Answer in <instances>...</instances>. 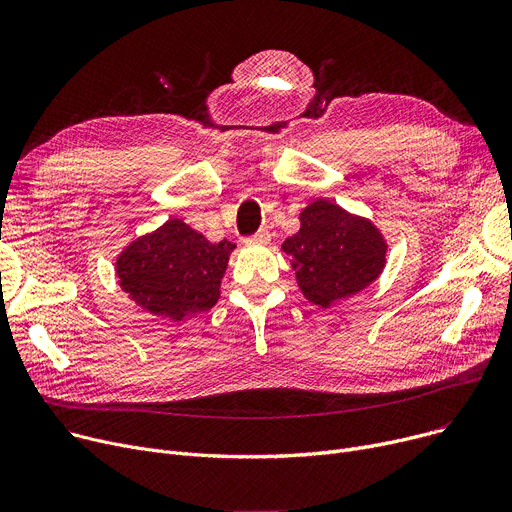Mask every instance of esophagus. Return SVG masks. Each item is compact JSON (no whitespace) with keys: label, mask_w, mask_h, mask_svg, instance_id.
Instances as JSON below:
<instances>
[{"label":"esophagus","mask_w":512,"mask_h":512,"mask_svg":"<svg viewBox=\"0 0 512 512\" xmlns=\"http://www.w3.org/2000/svg\"><path fill=\"white\" fill-rule=\"evenodd\" d=\"M270 238H272L270 230L261 228L255 234H251L249 238H245V242H247V245H267V242H270Z\"/></svg>","instance_id":"obj_1"}]
</instances>
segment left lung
I'll return each instance as SVG.
<instances>
[{
  "label": "left lung",
  "instance_id": "8db88e82",
  "mask_svg": "<svg viewBox=\"0 0 512 512\" xmlns=\"http://www.w3.org/2000/svg\"><path fill=\"white\" fill-rule=\"evenodd\" d=\"M282 251L305 297L321 307L365 288L386 261V242L375 226L328 201L301 213V230L286 238Z\"/></svg>",
  "mask_w": 512,
  "mask_h": 512
}]
</instances>
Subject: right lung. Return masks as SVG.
<instances>
[{
	"instance_id": "obj_1",
	"label": "right lung",
	"mask_w": 512,
	"mask_h": 512,
	"mask_svg": "<svg viewBox=\"0 0 512 512\" xmlns=\"http://www.w3.org/2000/svg\"><path fill=\"white\" fill-rule=\"evenodd\" d=\"M232 249L228 240L213 245L182 220H168L122 251L116 274L134 303L155 315L182 319L218 303Z\"/></svg>"
}]
</instances>
